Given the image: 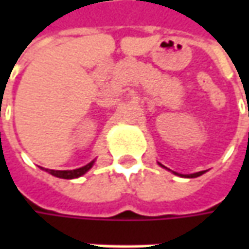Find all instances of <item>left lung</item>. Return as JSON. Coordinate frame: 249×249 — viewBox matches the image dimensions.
Segmentation results:
<instances>
[{
  "label": "left lung",
  "mask_w": 249,
  "mask_h": 249,
  "mask_svg": "<svg viewBox=\"0 0 249 249\" xmlns=\"http://www.w3.org/2000/svg\"><path fill=\"white\" fill-rule=\"evenodd\" d=\"M248 115H249V107H248ZM162 167H165L162 163H159ZM167 169V167H166ZM167 170H170V169H167ZM172 173H175V175H177V176H181V177H188V178H194V177H198L201 176V175H204L205 173V170L204 172H196V173H191V175H178V173H176V172H172Z\"/></svg>",
  "instance_id": "obj_1"
}]
</instances>
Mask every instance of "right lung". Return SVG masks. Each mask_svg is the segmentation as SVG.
Masks as SVG:
<instances>
[{
  "mask_svg": "<svg viewBox=\"0 0 249 249\" xmlns=\"http://www.w3.org/2000/svg\"><path fill=\"white\" fill-rule=\"evenodd\" d=\"M95 163V160H91L90 163H87L86 166L79 167V169H73V170H53V169H45V172H48L50 175H53L55 177H59V178H77V177L86 175L89 170H90L92 165Z\"/></svg>",
  "mask_w": 249,
  "mask_h": 249,
  "instance_id": "add662e5",
  "label": "right lung"
}]
</instances>
